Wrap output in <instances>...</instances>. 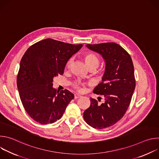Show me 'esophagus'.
<instances>
[{
	"instance_id": "34e87169",
	"label": "esophagus",
	"mask_w": 159,
	"mask_h": 159,
	"mask_svg": "<svg viewBox=\"0 0 159 159\" xmlns=\"http://www.w3.org/2000/svg\"><path fill=\"white\" fill-rule=\"evenodd\" d=\"M80 97H81V96L79 95V94H76L74 95V98H75V99H78V98H80Z\"/></svg>"
}]
</instances>
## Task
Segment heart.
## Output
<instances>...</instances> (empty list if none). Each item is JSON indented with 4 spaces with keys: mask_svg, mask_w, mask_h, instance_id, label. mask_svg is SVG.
<instances>
[{
    "mask_svg": "<svg viewBox=\"0 0 159 159\" xmlns=\"http://www.w3.org/2000/svg\"><path fill=\"white\" fill-rule=\"evenodd\" d=\"M83 59L85 63V65L87 66L89 68V69H90V68H93V69H96V68L99 66V57L94 53H91V52H87L83 54L82 55ZM71 65V60H69L67 61L66 66L67 67H70ZM79 82H74L73 83V85L76 88L79 89Z\"/></svg>",
    "mask_w": 159,
    "mask_h": 159,
    "instance_id": "heart-1",
    "label": "heart"
}]
</instances>
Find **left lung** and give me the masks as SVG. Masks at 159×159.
Instances as JSON below:
<instances>
[{
    "label": "left lung",
    "instance_id": "left-lung-1",
    "mask_svg": "<svg viewBox=\"0 0 159 159\" xmlns=\"http://www.w3.org/2000/svg\"><path fill=\"white\" fill-rule=\"evenodd\" d=\"M85 46L100 54L106 64L102 82L93 91L103 95L105 102L99 104L90 98V107L84 112V119L89 126L101 129L116 123L127 111L135 89L134 66L130 55L117 43Z\"/></svg>",
    "mask_w": 159,
    "mask_h": 159
}]
</instances>
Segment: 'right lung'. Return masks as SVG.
I'll use <instances>...</instances> for the list:
<instances>
[{
  "mask_svg": "<svg viewBox=\"0 0 159 159\" xmlns=\"http://www.w3.org/2000/svg\"><path fill=\"white\" fill-rule=\"evenodd\" d=\"M82 46L48 38L33 44L22 57L17 86L22 105L36 122L47 125L60 120L74 98L66 89L57 90L53 81Z\"/></svg>",
  "mask_w": 159,
  "mask_h": 159,
  "instance_id": "obj_1",
  "label": "right lung"
}]
</instances>
